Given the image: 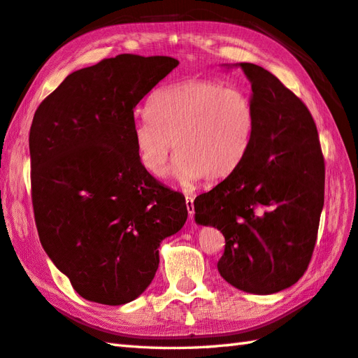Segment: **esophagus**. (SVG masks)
<instances>
[{"label": "esophagus", "mask_w": 358, "mask_h": 358, "mask_svg": "<svg viewBox=\"0 0 358 358\" xmlns=\"http://www.w3.org/2000/svg\"><path fill=\"white\" fill-rule=\"evenodd\" d=\"M185 203H187V210H188L189 217H193V216H194V203H193V198H192V196H187V198H185Z\"/></svg>", "instance_id": "1"}]
</instances>
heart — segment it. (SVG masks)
Segmentation results:
<instances>
[{
    "mask_svg": "<svg viewBox=\"0 0 358 358\" xmlns=\"http://www.w3.org/2000/svg\"><path fill=\"white\" fill-rule=\"evenodd\" d=\"M148 111L133 125L138 164L159 176L173 145L176 159L170 176L184 187L203 178L208 184L227 179L243 162L257 122L249 92L211 78L160 87Z\"/></svg>",
    "mask_w": 358,
    "mask_h": 358,
    "instance_id": "heart-1",
    "label": "heart"
}]
</instances>
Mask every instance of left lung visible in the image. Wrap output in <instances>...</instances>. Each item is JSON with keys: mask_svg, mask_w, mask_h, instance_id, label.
Listing matches in <instances>:
<instances>
[{"mask_svg": "<svg viewBox=\"0 0 358 358\" xmlns=\"http://www.w3.org/2000/svg\"><path fill=\"white\" fill-rule=\"evenodd\" d=\"M238 66L252 83V142L238 169L194 199V220L225 238L222 278L268 295L308 271L324 203V157L308 106L264 68Z\"/></svg>", "mask_w": 358, "mask_h": 358, "instance_id": "obj_1", "label": "left lung"}]
</instances>
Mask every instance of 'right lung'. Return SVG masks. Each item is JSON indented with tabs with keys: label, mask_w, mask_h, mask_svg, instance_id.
Returning a JSON list of instances; mask_svg holds the SVG:
<instances>
[{
	"label": "right lung",
	"mask_w": 358,
	"mask_h": 358,
	"mask_svg": "<svg viewBox=\"0 0 358 358\" xmlns=\"http://www.w3.org/2000/svg\"><path fill=\"white\" fill-rule=\"evenodd\" d=\"M176 58L120 54L72 72L36 108L32 206L41 245L80 296L120 306L150 286L185 198L137 160L134 108Z\"/></svg>",
	"instance_id": "right-lung-1"
}]
</instances>
